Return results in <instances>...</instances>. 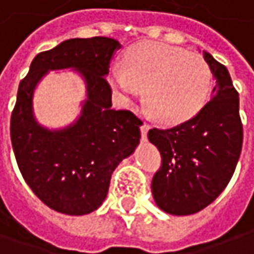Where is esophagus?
Instances as JSON below:
<instances>
[{"label":"esophagus","mask_w":254,"mask_h":254,"mask_svg":"<svg viewBox=\"0 0 254 254\" xmlns=\"http://www.w3.org/2000/svg\"><path fill=\"white\" fill-rule=\"evenodd\" d=\"M148 130H150V125H148L147 122H142V124H141V135H142V138H144V139L147 138Z\"/></svg>","instance_id":"esophagus-1"}]
</instances>
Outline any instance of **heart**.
Masks as SVG:
<instances>
[{"mask_svg":"<svg viewBox=\"0 0 254 254\" xmlns=\"http://www.w3.org/2000/svg\"><path fill=\"white\" fill-rule=\"evenodd\" d=\"M125 69L115 68L109 80L124 102H132L147 90L151 115L164 124H180L205 104L212 82L206 61L163 43H141L129 49Z\"/></svg>","mask_w":254,"mask_h":254,"instance_id":"heart-1","label":"heart"}]
</instances>
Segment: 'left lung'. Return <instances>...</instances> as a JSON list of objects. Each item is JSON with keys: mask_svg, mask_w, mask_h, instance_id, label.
Here are the masks:
<instances>
[{"mask_svg": "<svg viewBox=\"0 0 254 254\" xmlns=\"http://www.w3.org/2000/svg\"><path fill=\"white\" fill-rule=\"evenodd\" d=\"M215 77L211 100L177 127L148 130L161 154L151 190L160 209L190 215L212 203L231 180L243 145L239 93L227 68L205 52Z\"/></svg>", "mask_w": 254, "mask_h": 254, "instance_id": "obj_1", "label": "left lung"}]
</instances>
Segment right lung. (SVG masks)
I'll use <instances>...</instances> for the list:
<instances>
[{"instance_id": "obj_1", "label": "right lung", "mask_w": 254, "mask_h": 254, "mask_svg": "<svg viewBox=\"0 0 254 254\" xmlns=\"http://www.w3.org/2000/svg\"><path fill=\"white\" fill-rule=\"evenodd\" d=\"M119 46L118 40L103 36L65 40L37 54L18 85L10 124L17 166L35 195L66 215L96 211L106 199L112 173L139 144L142 121L130 110L112 109L106 75ZM62 67L80 71L87 100L72 127L51 132L35 124L31 97L49 69Z\"/></svg>"}]
</instances>
